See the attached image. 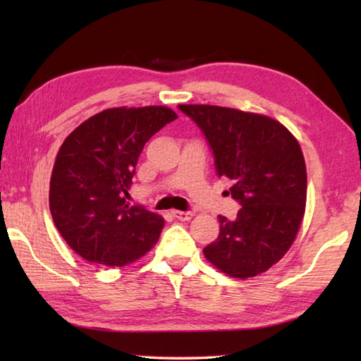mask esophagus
Returning a JSON list of instances; mask_svg holds the SVG:
<instances>
[{
    "instance_id": "obj_1",
    "label": "esophagus",
    "mask_w": 361,
    "mask_h": 361,
    "mask_svg": "<svg viewBox=\"0 0 361 361\" xmlns=\"http://www.w3.org/2000/svg\"><path fill=\"white\" fill-rule=\"evenodd\" d=\"M172 215L176 218V219H181V221H188V219H191L194 216L192 212H180V210H175L172 212Z\"/></svg>"
}]
</instances>
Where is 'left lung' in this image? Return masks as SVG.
<instances>
[{
	"mask_svg": "<svg viewBox=\"0 0 361 361\" xmlns=\"http://www.w3.org/2000/svg\"><path fill=\"white\" fill-rule=\"evenodd\" d=\"M207 138L218 176L242 205L235 219L219 215V235L205 258L231 277H255L295 242L307 197V173L298 140L262 114L213 105H178ZM228 192V194H229Z\"/></svg>",
	"mask_w": 361,
	"mask_h": 361,
	"instance_id": "obj_1",
	"label": "left lung"
}]
</instances>
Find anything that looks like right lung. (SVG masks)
<instances>
[{
	"instance_id": "1",
	"label": "right lung",
	"mask_w": 361,
	"mask_h": 361,
	"mask_svg": "<svg viewBox=\"0 0 361 361\" xmlns=\"http://www.w3.org/2000/svg\"><path fill=\"white\" fill-rule=\"evenodd\" d=\"M175 119L166 106L105 109L60 146L49 207L60 235L85 261L121 267L156 245L162 216L127 199L143 146Z\"/></svg>"
}]
</instances>
